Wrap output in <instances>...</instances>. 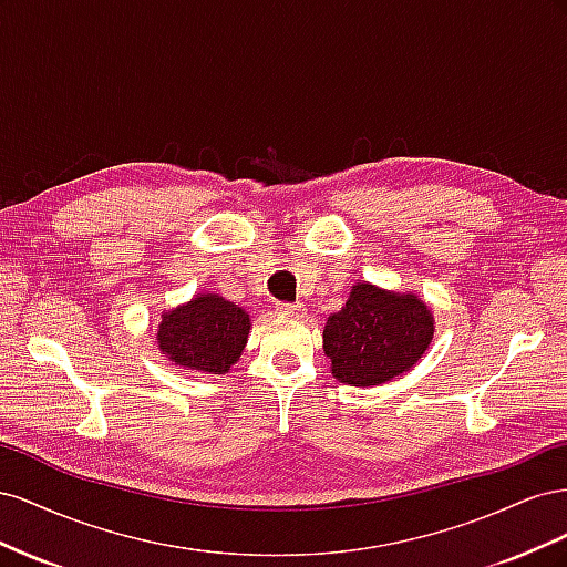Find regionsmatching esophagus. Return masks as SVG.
<instances>
[{"instance_id": "1", "label": "esophagus", "mask_w": 567, "mask_h": 567, "mask_svg": "<svg viewBox=\"0 0 567 567\" xmlns=\"http://www.w3.org/2000/svg\"><path fill=\"white\" fill-rule=\"evenodd\" d=\"M277 312L281 317H305V307L302 305H290V302H281L277 307Z\"/></svg>"}]
</instances>
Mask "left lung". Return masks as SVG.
Returning <instances> with one entry per match:
<instances>
[{
    "instance_id": "obj_1",
    "label": "left lung",
    "mask_w": 567,
    "mask_h": 567,
    "mask_svg": "<svg viewBox=\"0 0 567 567\" xmlns=\"http://www.w3.org/2000/svg\"><path fill=\"white\" fill-rule=\"evenodd\" d=\"M435 333L433 315L414 293L357 284L323 326V352L340 383L371 388L414 367Z\"/></svg>"
}]
</instances>
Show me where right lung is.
Segmentation results:
<instances>
[{
	"instance_id": "obj_1",
	"label": "right lung",
	"mask_w": 567,
	"mask_h": 567,
	"mask_svg": "<svg viewBox=\"0 0 567 567\" xmlns=\"http://www.w3.org/2000/svg\"><path fill=\"white\" fill-rule=\"evenodd\" d=\"M250 331V315L217 293H200L192 302L167 310L158 323V348L177 367L227 373L241 357Z\"/></svg>"
}]
</instances>
